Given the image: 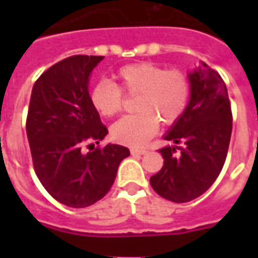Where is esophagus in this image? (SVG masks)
I'll return each instance as SVG.
<instances>
[{
    "label": "esophagus",
    "instance_id": "obj_1",
    "mask_svg": "<svg viewBox=\"0 0 258 258\" xmlns=\"http://www.w3.org/2000/svg\"><path fill=\"white\" fill-rule=\"evenodd\" d=\"M130 152H131V155H145L148 151L146 149H138V148H131Z\"/></svg>",
    "mask_w": 258,
    "mask_h": 258
}]
</instances>
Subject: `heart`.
Instances as JSON below:
<instances>
[{"instance_id": "1", "label": "heart", "mask_w": 258, "mask_h": 258, "mask_svg": "<svg viewBox=\"0 0 258 258\" xmlns=\"http://www.w3.org/2000/svg\"><path fill=\"white\" fill-rule=\"evenodd\" d=\"M120 85L101 80L91 91V102L103 117L121 112L124 94L138 95V113L120 118L113 124L110 134L116 142L130 146L145 145L155 135L159 121L173 125L182 117L190 95V81L181 70H168L152 62H138L117 70Z\"/></svg>"}]
</instances>
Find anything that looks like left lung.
Wrapping results in <instances>:
<instances>
[{"instance_id": "obj_1", "label": "left lung", "mask_w": 258, "mask_h": 258, "mask_svg": "<svg viewBox=\"0 0 258 258\" xmlns=\"http://www.w3.org/2000/svg\"><path fill=\"white\" fill-rule=\"evenodd\" d=\"M186 110L164 140L177 145L162 148V170L151 177L157 195L174 203L199 198L214 184L227 159L232 110L227 85L214 69L200 62L189 74Z\"/></svg>"}]
</instances>
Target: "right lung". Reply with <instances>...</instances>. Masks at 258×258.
<instances>
[{
	"instance_id": "right-lung-1",
	"label": "right lung",
	"mask_w": 258,
	"mask_h": 258,
	"mask_svg": "<svg viewBox=\"0 0 258 258\" xmlns=\"http://www.w3.org/2000/svg\"><path fill=\"white\" fill-rule=\"evenodd\" d=\"M102 59L73 55L45 70L34 83L26 118L40 182L53 199L76 209L101 200L130 155L121 145L94 148L107 134L88 92V77Z\"/></svg>"
}]
</instances>
